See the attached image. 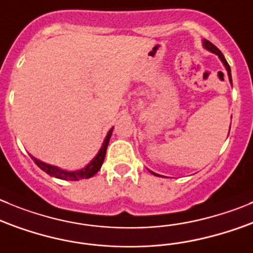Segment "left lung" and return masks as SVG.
I'll return each instance as SVG.
<instances>
[{
  "instance_id": "1",
  "label": "left lung",
  "mask_w": 253,
  "mask_h": 253,
  "mask_svg": "<svg viewBox=\"0 0 253 253\" xmlns=\"http://www.w3.org/2000/svg\"><path fill=\"white\" fill-rule=\"evenodd\" d=\"M203 44H204V47L206 48V49L210 50V52H212V53H215V54H217L218 58L221 59V62H222L223 66H225L226 71H227V73H228V79H230L231 84H232V78H231V68H230V66H228L227 61H226V59H225V57H223V54H222V53H221V50L218 49V48L216 47V45H213L212 43H211L210 41H208V40H204L203 41ZM228 133H230V131H228ZM150 172H151V174H154V175H158V174H155V172H153V171H150ZM158 176H160V175H158Z\"/></svg>"
}]
</instances>
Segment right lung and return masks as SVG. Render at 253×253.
Listing matches in <instances>:
<instances>
[{
    "mask_svg": "<svg viewBox=\"0 0 253 253\" xmlns=\"http://www.w3.org/2000/svg\"><path fill=\"white\" fill-rule=\"evenodd\" d=\"M113 129L114 128H112L109 131H108L107 136H105L104 141H103L102 148H100V150L98 151L95 158L93 159V160L90 161L85 168H83V169L81 170H76V171H67V170H62L57 167H53V165L45 164V163H43V161L33 158L32 155H31V158H32V160L35 161L36 165H37L38 168H41V169H42L43 171L47 172L48 175L57 177V179L71 180V181H78V180H82V179H89V177L94 176V175L99 171L100 168H102L103 161H104V158H105V153H107L108 144H109L110 136H112V133H113Z\"/></svg>",
    "mask_w": 253,
    "mask_h": 253,
    "instance_id": "obj_1",
    "label": "right lung"
}]
</instances>
